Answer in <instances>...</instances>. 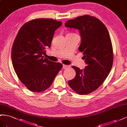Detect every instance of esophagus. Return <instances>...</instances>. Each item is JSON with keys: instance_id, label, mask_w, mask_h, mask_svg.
I'll use <instances>...</instances> for the list:
<instances>
[{"instance_id": "34e87169", "label": "esophagus", "mask_w": 127, "mask_h": 127, "mask_svg": "<svg viewBox=\"0 0 127 127\" xmlns=\"http://www.w3.org/2000/svg\"><path fill=\"white\" fill-rule=\"evenodd\" d=\"M68 65H65V64H63V69H65V68H67L68 67Z\"/></svg>"}]
</instances>
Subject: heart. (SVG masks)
I'll use <instances>...</instances> for the list:
<instances>
[{
	"label": "heart",
	"instance_id": "b5f03b06",
	"mask_svg": "<svg viewBox=\"0 0 127 127\" xmlns=\"http://www.w3.org/2000/svg\"><path fill=\"white\" fill-rule=\"evenodd\" d=\"M71 34V33H68V34Z\"/></svg>",
	"mask_w": 127,
	"mask_h": 127
}]
</instances>
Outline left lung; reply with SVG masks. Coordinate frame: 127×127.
<instances>
[{"label":"left lung","instance_id":"left-lung-1","mask_svg":"<svg viewBox=\"0 0 127 127\" xmlns=\"http://www.w3.org/2000/svg\"><path fill=\"white\" fill-rule=\"evenodd\" d=\"M65 27L77 29L81 36L80 52L87 66L76 71L74 79L68 84L80 95H86L98 88L107 77L113 62V47L105 25L97 18L85 15L67 21Z\"/></svg>","mask_w":127,"mask_h":127}]
</instances>
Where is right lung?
<instances>
[{"label": "right lung", "mask_w": 127, "mask_h": 127, "mask_svg": "<svg viewBox=\"0 0 127 127\" xmlns=\"http://www.w3.org/2000/svg\"><path fill=\"white\" fill-rule=\"evenodd\" d=\"M62 22L53 19H36L25 23L18 32L12 49V64L20 81L32 92H44L63 67L43 57L54 32Z\"/></svg>", "instance_id": "1"}]
</instances>
